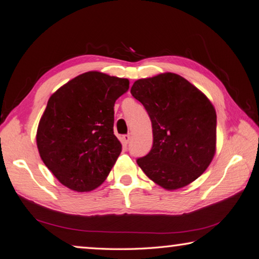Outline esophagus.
Instances as JSON below:
<instances>
[{
    "mask_svg": "<svg viewBox=\"0 0 259 259\" xmlns=\"http://www.w3.org/2000/svg\"><path fill=\"white\" fill-rule=\"evenodd\" d=\"M122 139H123V141L125 144H128L129 141H130V139H131V136L128 134V135H124L123 137H122Z\"/></svg>",
    "mask_w": 259,
    "mask_h": 259,
    "instance_id": "34e87169",
    "label": "esophagus"
}]
</instances>
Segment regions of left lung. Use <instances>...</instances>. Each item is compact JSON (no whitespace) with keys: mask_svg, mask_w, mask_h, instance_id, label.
I'll list each match as a JSON object with an SVG mask.
<instances>
[{"mask_svg":"<svg viewBox=\"0 0 259 259\" xmlns=\"http://www.w3.org/2000/svg\"><path fill=\"white\" fill-rule=\"evenodd\" d=\"M131 94L153 125V148L137 160L149 179L167 191L194 182L217 150V114L207 96L174 73L137 79Z\"/></svg>","mask_w":259,"mask_h":259,"instance_id":"left-lung-1","label":"left lung"}]
</instances>
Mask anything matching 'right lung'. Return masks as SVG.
Segmentation results:
<instances>
[{
	"mask_svg": "<svg viewBox=\"0 0 259 259\" xmlns=\"http://www.w3.org/2000/svg\"><path fill=\"white\" fill-rule=\"evenodd\" d=\"M129 79L86 72L52 94L35 140L44 164L75 192L95 190L105 181L122 145L113 134L114 103Z\"/></svg>",
	"mask_w": 259,
	"mask_h": 259,
	"instance_id": "1",
	"label": "right lung"
}]
</instances>
